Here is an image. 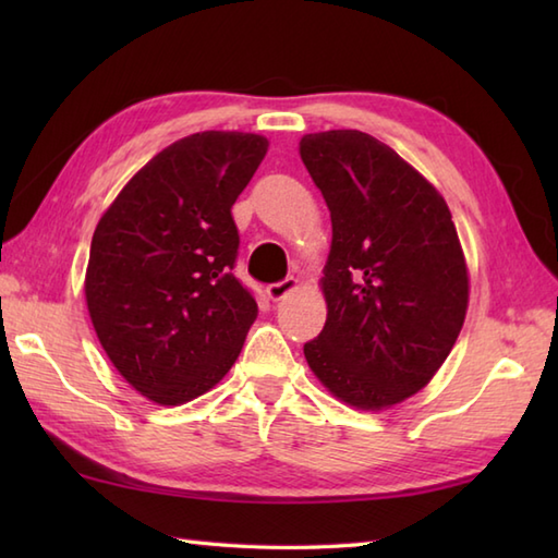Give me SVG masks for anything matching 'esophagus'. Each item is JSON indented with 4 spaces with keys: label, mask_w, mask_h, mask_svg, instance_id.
Here are the masks:
<instances>
[{
    "label": "esophagus",
    "mask_w": 558,
    "mask_h": 558,
    "mask_svg": "<svg viewBox=\"0 0 558 558\" xmlns=\"http://www.w3.org/2000/svg\"><path fill=\"white\" fill-rule=\"evenodd\" d=\"M298 288H300V280L288 276V278H282L280 282H270V286L266 288V294H268V300L280 302V300H286L288 294L294 292Z\"/></svg>",
    "instance_id": "34e87169"
}]
</instances>
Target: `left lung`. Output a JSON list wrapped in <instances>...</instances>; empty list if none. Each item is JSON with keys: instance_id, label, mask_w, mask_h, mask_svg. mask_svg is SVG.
<instances>
[{"instance_id": "obj_1", "label": "left lung", "mask_w": 558, "mask_h": 558, "mask_svg": "<svg viewBox=\"0 0 558 558\" xmlns=\"http://www.w3.org/2000/svg\"><path fill=\"white\" fill-rule=\"evenodd\" d=\"M300 156L333 222L328 316L304 357L348 405L390 408L432 381L465 322L453 218L412 165L357 129L306 134Z\"/></svg>"}]
</instances>
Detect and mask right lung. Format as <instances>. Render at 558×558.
Segmentation results:
<instances>
[{"instance_id": "right-lung-1", "label": "right lung", "mask_w": 558, "mask_h": 558, "mask_svg": "<svg viewBox=\"0 0 558 558\" xmlns=\"http://www.w3.org/2000/svg\"><path fill=\"white\" fill-rule=\"evenodd\" d=\"M266 150L258 134L180 138L132 177L93 234V328L117 372L158 405L216 386L258 314L232 272L240 232L230 208Z\"/></svg>"}]
</instances>
